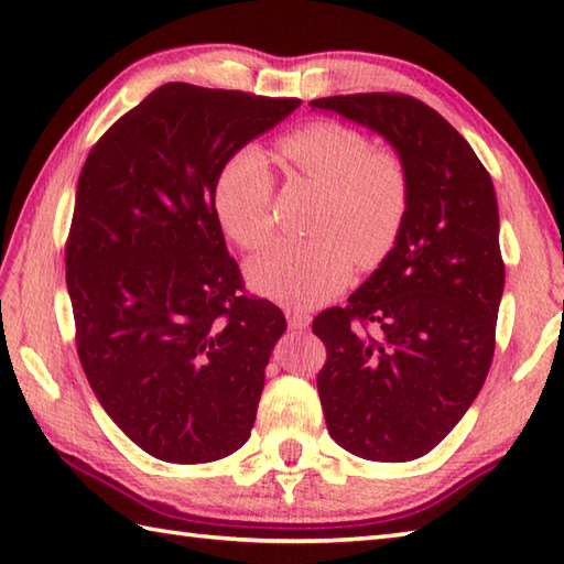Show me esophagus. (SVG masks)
Segmentation results:
<instances>
[{
  "label": "esophagus",
  "mask_w": 564,
  "mask_h": 564,
  "mask_svg": "<svg viewBox=\"0 0 564 564\" xmlns=\"http://www.w3.org/2000/svg\"><path fill=\"white\" fill-rule=\"evenodd\" d=\"M285 317H289L291 332H303L310 327V315L301 307H285Z\"/></svg>",
  "instance_id": "34e87169"
}]
</instances>
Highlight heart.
<instances>
[{"label": "heart", "instance_id": "b5f03b06", "mask_svg": "<svg viewBox=\"0 0 564 564\" xmlns=\"http://www.w3.org/2000/svg\"><path fill=\"white\" fill-rule=\"evenodd\" d=\"M285 172L322 188L310 239H283L251 261L254 289L293 305H317L349 283L354 267L376 269L390 257L410 213L412 184L394 150L337 121H313L279 140ZM273 174L263 152L239 148L213 184V210L242 249L273 235Z\"/></svg>", "mask_w": 564, "mask_h": 564}]
</instances>
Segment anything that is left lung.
<instances>
[{"label":"left lung","instance_id":"obj_1","mask_svg":"<svg viewBox=\"0 0 564 564\" xmlns=\"http://www.w3.org/2000/svg\"><path fill=\"white\" fill-rule=\"evenodd\" d=\"M386 138L412 200L390 257L313 322L327 346L317 376L332 438L366 460L436 448L482 390L495 356L505 261L495 184L467 140L406 94L310 101Z\"/></svg>","mask_w":564,"mask_h":564}]
</instances>
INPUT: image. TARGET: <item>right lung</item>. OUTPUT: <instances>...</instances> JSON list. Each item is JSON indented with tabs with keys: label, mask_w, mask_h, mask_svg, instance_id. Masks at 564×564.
I'll list each match as a JSON object with an SVG mask.
<instances>
[{
	"label": "right lung",
	"mask_w": 564,
	"mask_h": 564,
	"mask_svg": "<svg viewBox=\"0 0 564 564\" xmlns=\"http://www.w3.org/2000/svg\"><path fill=\"white\" fill-rule=\"evenodd\" d=\"M297 106L172 82L82 166L65 247L79 364L116 426L164 463L220 460L254 426L285 317L247 295L213 184Z\"/></svg>",
	"instance_id": "add662e5"
}]
</instances>
